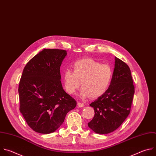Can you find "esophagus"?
<instances>
[{
    "instance_id": "1",
    "label": "esophagus",
    "mask_w": 156,
    "mask_h": 156,
    "mask_svg": "<svg viewBox=\"0 0 156 156\" xmlns=\"http://www.w3.org/2000/svg\"><path fill=\"white\" fill-rule=\"evenodd\" d=\"M77 106H78V108H82V107L84 106V104L80 102H78L77 103Z\"/></svg>"
}]
</instances>
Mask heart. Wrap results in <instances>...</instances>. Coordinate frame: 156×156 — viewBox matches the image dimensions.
Listing matches in <instances>:
<instances>
[{
    "instance_id": "heart-1",
    "label": "heart",
    "mask_w": 156,
    "mask_h": 156,
    "mask_svg": "<svg viewBox=\"0 0 156 156\" xmlns=\"http://www.w3.org/2000/svg\"><path fill=\"white\" fill-rule=\"evenodd\" d=\"M73 71L67 69L64 72L63 80L65 89L69 94H74L79 88H82V97L97 98L108 90L114 76L112 67L93 59L86 58L76 61Z\"/></svg>"
}]
</instances>
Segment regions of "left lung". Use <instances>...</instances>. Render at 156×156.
I'll return each instance as SVG.
<instances>
[{
    "label": "left lung",
    "instance_id": "8db88e82",
    "mask_svg": "<svg viewBox=\"0 0 156 156\" xmlns=\"http://www.w3.org/2000/svg\"><path fill=\"white\" fill-rule=\"evenodd\" d=\"M135 86L129 66L115 58L111 83L103 95L90 106L95 111L88 126L98 134H107L117 129L130 112Z\"/></svg>",
    "mask_w": 156,
    "mask_h": 156
}]
</instances>
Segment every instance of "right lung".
Returning a JSON list of instances; mask_svg holds the SVG:
<instances>
[{
	"instance_id": "right-lung-1",
	"label": "right lung",
	"mask_w": 156,
	"mask_h": 156,
	"mask_svg": "<svg viewBox=\"0 0 156 156\" xmlns=\"http://www.w3.org/2000/svg\"><path fill=\"white\" fill-rule=\"evenodd\" d=\"M65 50L44 49L29 61L20 79V111L34 131L48 134L63 123L76 100L63 90L60 66Z\"/></svg>"
}]
</instances>
